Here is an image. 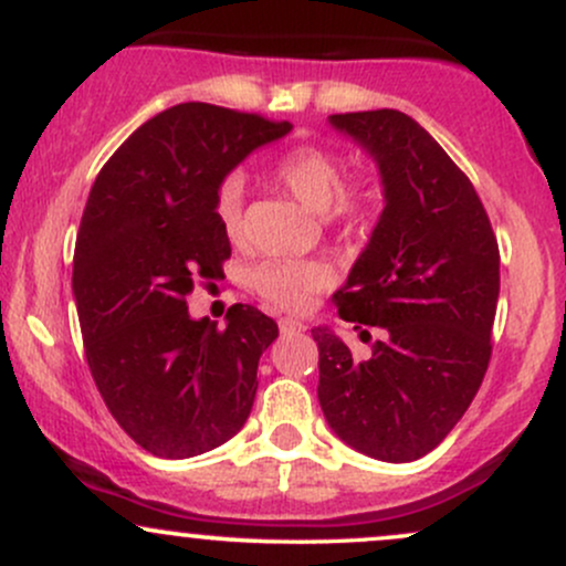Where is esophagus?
Returning a JSON list of instances; mask_svg holds the SVG:
<instances>
[{
  "label": "esophagus",
  "mask_w": 566,
  "mask_h": 566,
  "mask_svg": "<svg viewBox=\"0 0 566 566\" xmlns=\"http://www.w3.org/2000/svg\"><path fill=\"white\" fill-rule=\"evenodd\" d=\"M303 329H305V324L297 322V319H290V316L279 319V333H282V335H301Z\"/></svg>",
  "instance_id": "34e87169"
}]
</instances>
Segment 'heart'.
<instances>
[{
  "label": "heart",
  "mask_w": 566,
  "mask_h": 566,
  "mask_svg": "<svg viewBox=\"0 0 566 566\" xmlns=\"http://www.w3.org/2000/svg\"><path fill=\"white\" fill-rule=\"evenodd\" d=\"M271 178L295 197L305 210L324 212L327 223L346 229L365 223L373 210V188L365 180H343L346 165L340 154L322 146H297L276 159ZM216 220L231 244L244 239V191L237 180H226L216 193ZM333 271L319 261H265L252 274V287L263 301L284 311H303L316 292L329 287Z\"/></svg>",
  "instance_id": "b5f03b06"
}]
</instances>
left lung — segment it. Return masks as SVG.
I'll return each instance as SVG.
<instances>
[{
  "mask_svg": "<svg viewBox=\"0 0 566 566\" xmlns=\"http://www.w3.org/2000/svg\"><path fill=\"white\" fill-rule=\"evenodd\" d=\"M329 125L375 159L378 226L333 301L361 337L380 327L369 359L333 329L319 346V405L354 450L409 463L441 444L482 386L500 295V250L476 188L412 116L333 114Z\"/></svg>",
  "mask_w": 566,
  "mask_h": 566,
  "instance_id": "left-lung-1",
  "label": "left lung"
}]
</instances>
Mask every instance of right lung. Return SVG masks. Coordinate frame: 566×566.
Here are the masks:
<instances>
[{
    "label": "right lung",
    "instance_id": "obj_1",
    "mask_svg": "<svg viewBox=\"0 0 566 566\" xmlns=\"http://www.w3.org/2000/svg\"><path fill=\"white\" fill-rule=\"evenodd\" d=\"M290 129L180 103L135 129L90 188L74 252L84 356L116 423L157 458L216 450L250 418L276 322L242 303L226 327L197 322L186 295L231 258L212 210L223 178Z\"/></svg>",
    "mask_w": 566,
    "mask_h": 566
}]
</instances>
